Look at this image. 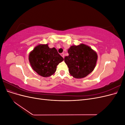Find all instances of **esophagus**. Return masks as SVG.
<instances>
[{"label":"esophagus","mask_w":125,"mask_h":125,"mask_svg":"<svg viewBox=\"0 0 125 125\" xmlns=\"http://www.w3.org/2000/svg\"><path fill=\"white\" fill-rule=\"evenodd\" d=\"M60 55H61V56L64 58V57H65V55H64V54L63 53H62Z\"/></svg>","instance_id":"esophagus-1"}]
</instances>
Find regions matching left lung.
<instances>
[{"label":"left lung","mask_w":125,"mask_h":125,"mask_svg":"<svg viewBox=\"0 0 125 125\" xmlns=\"http://www.w3.org/2000/svg\"><path fill=\"white\" fill-rule=\"evenodd\" d=\"M69 55L64 59L71 75L81 79L91 73L95 68L97 60L95 51L84 44L73 45L68 50Z\"/></svg>","instance_id":"obj_1"}]
</instances>
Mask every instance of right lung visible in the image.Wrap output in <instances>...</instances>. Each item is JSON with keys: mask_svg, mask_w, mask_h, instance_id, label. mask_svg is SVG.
Here are the masks:
<instances>
[{"mask_svg": "<svg viewBox=\"0 0 125 125\" xmlns=\"http://www.w3.org/2000/svg\"><path fill=\"white\" fill-rule=\"evenodd\" d=\"M32 68L41 76L50 77L56 71L57 66L63 58L55 47L51 48L48 44H39L34 47L29 55Z\"/></svg>", "mask_w": 125, "mask_h": 125, "instance_id": "right-lung-1", "label": "right lung"}]
</instances>
